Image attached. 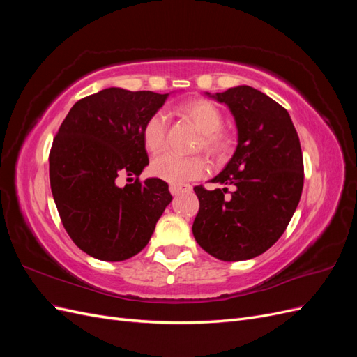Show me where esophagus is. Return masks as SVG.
Returning <instances> with one entry per match:
<instances>
[{"mask_svg":"<svg viewBox=\"0 0 357 357\" xmlns=\"http://www.w3.org/2000/svg\"><path fill=\"white\" fill-rule=\"evenodd\" d=\"M169 192L172 193V195H178V193H181V192H190V186L176 185V183H172V185L169 186Z\"/></svg>","mask_w":357,"mask_h":357,"instance_id":"esophagus-1","label":"esophagus"}]
</instances>
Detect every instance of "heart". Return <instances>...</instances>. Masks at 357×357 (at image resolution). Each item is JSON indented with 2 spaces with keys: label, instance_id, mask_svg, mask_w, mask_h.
Returning <instances> with one entry per match:
<instances>
[{
  "label": "heart",
  "instance_id": "obj_1",
  "mask_svg": "<svg viewBox=\"0 0 357 357\" xmlns=\"http://www.w3.org/2000/svg\"><path fill=\"white\" fill-rule=\"evenodd\" d=\"M183 114L190 117L202 131L204 149L211 155H222L228 149V137L220 128L223 116L213 102L207 100H190L180 107ZM168 116L164 112H156L150 116L143 126V143L149 152L156 153L165 147L167 143ZM208 169V162L204 156H183L174 152L162 153L152 162V172L165 181L181 183L202 177Z\"/></svg>",
  "mask_w": 357,
  "mask_h": 357
}]
</instances>
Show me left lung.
Masks as SVG:
<instances>
[{"label": "left lung", "mask_w": 357, "mask_h": 357, "mask_svg": "<svg viewBox=\"0 0 357 357\" xmlns=\"http://www.w3.org/2000/svg\"><path fill=\"white\" fill-rule=\"evenodd\" d=\"M205 95L228 107L238 144L211 180L234 192L193 188L199 211L192 232L220 261H247L277 243L298 207L304 186L299 137L287 110L252 86Z\"/></svg>", "instance_id": "left-lung-1"}]
</instances>
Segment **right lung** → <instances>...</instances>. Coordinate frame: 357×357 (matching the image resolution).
Wrapping results in <instances>:
<instances>
[{"label":"right lung","mask_w":357,"mask_h":357,"mask_svg":"<svg viewBox=\"0 0 357 357\" xmlns=\"http://www.w3.org/2000/svg\"><path fill=\"white\" fill-rule=\"evenodd\" d=\"M169 93L109 88L75 102L53 139L49 156L52 195L63 228L89 256L121 262L147 245L171 202L160 178L117 186L149 165L143 143L147 119Z\"/></svg>","instance_id":"obj_1"}]
</instances>
